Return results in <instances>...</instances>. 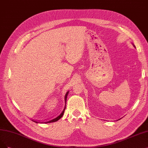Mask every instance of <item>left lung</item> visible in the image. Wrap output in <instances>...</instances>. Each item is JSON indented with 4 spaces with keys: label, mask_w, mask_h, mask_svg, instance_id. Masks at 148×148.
I'll list each match as a JSON object with an SVG mask.
<instances>
[{
    "label": "left lung",
    "mask_w": 148,
    "mask_h": 148,
    "mask_svg": "<svg viewBox=\"0 0 148 148\" xmlns=\"http://www.w3.org/2000/svg\"><path fill=\"white\" fill-rule=\"evenodd\" d=\"M134 47H135V45H134Z\"/></svg>",
    "instance_id": "1"
}]
</instances>
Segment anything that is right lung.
<instances>
[{
    "mask_svg": "<svg viewBox=\"0 0 148 148\" xmlns=\"http://www.w3.org/2000/svg\"><path fill=\"white\" fill-rule=\"evenodd\" d=\"M68 93H69V91L66 93V95H65V97H64V100H65V103H66V104H65V106H64V109H63V110H62V113L59 115L58 116H57L56 118H55V119H53V120H50V121H47V122H44V123H52V122H55V121H58V120H60L61 118H62V116H63V115H64V110H65V109H66V101H67V95H68ZM32 121H33L34 122H36V123H39V122H38V121H34V120H32ZM43 122H42L41 123H42Z\"/></svg>",
    "mask_w": 148,
    "mask_h": 148,
    "instance_id": "1",
    "label": "right lung"
}]
</instances>
